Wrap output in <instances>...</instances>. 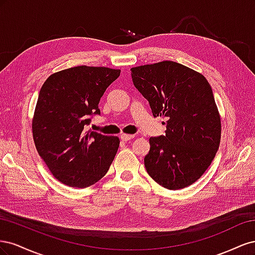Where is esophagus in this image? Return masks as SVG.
I'll return each mask as SVG.
<instances>
[{"instance_id":"obj_1","label":"esophagus","mask_w":255,"mask_h":255,"mask_svg":"<svg viewBox=\"0 0 255 255\" xmlns=\"http://www.w3.org/2000/svg\"><path fill=\"white\" fill-rule=\"evenodd\" d=\"M134 138V135H128V134H122L120 135V139L122 141H128L130 139H133Z\"/></svg>"}]
</instances>
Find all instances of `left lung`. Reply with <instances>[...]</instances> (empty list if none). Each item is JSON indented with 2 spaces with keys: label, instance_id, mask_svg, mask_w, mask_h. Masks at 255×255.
<instances>
[{
  "label": "left lung",
  "instance_id": "8db88e82",
  "mask_svg": "<svg viewBox=\"0 0 255 255\" xmlns=\"http://www.w3.org/2000/svg\"><path fill=\"white\" fill-rule=\"evenodd\" d=\"M130 71L154 117L167 120L166 134L149 140L146 172L167 189L187 187L206 171L220 144L221 122L212 87L201 73L170 60Z\"/></svg>",
  "mask_w": 255,
  "mask_h": 255
}]
</instances>
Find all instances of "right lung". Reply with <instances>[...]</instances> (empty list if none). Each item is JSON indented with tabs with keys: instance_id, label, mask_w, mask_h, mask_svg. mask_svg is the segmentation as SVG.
Masks as SVG:
<instances>
[{
	"instance_id": "obj_1",
	"label": "right lung",
	"mask_w": 255,
	"mask_h": 255,
	"mask_svg": "<svg viewBox=\"0 0 255 255\" xmlns=\"http://www.w3.org/2000/svg\"><path fill=\"white\" fill-rule=\"evenodd\" d=\"M120 70L78 66L50 75L42 85L32 123L36 149L56 180L85 188L109 171L118 151L116 136L86 130L99 102Z\"/></svg>"
}]
</instances>
